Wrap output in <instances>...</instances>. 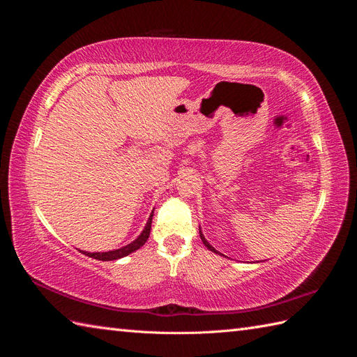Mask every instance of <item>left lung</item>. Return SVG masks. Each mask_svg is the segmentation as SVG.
<instances>
[{
    "label": "left lung",
    "mask_w": 357,
    "mask_h": 357,
    "mask_svg": "<svg viewBox=\"0 0 357 357\" xmlns=\"http://www.w3.org/2000/svg\"><path fill=\"white\" fill-rule=\"evenodd\" d=\"M199 236H201V240H202V243L205 244V247H207V248H208V250H211V252H214V253H219L218 250H215V248H214L213 245H210V244H208V241H207V240H205V236H204V235L201 234V231H199ZM219 255H220V253H219Z\"/></svg>",
    "instance_id": "1"
}]
</instances>
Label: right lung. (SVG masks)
Returning <instances> with one entry per match:
<instances>
[{
  "instance_id": "add662e5",
  "label": "right lung",
  "mask_w": 357,
  "mask_h": 357,
  "mask_svg": "<svg viewBox=\"0 0 357 357\" xmlns=\"http://www.w3.org/2000/svg\"><path fill=\"white\" fill-rule=\"evenodd\" d=\"M152 218H153V213L150 214V218L146 223V228L144 231L142 232V235L138 236V238L135 241H132L131 244H128L122 248H117V250H112V252H102V253H88V252H83L86 256L89 257H93V259H98V261H116V259H121V257H125L128 256L129 253H132L135 250H138L139 247H143L149 238L150 235V228H152Z\"/></svg>"
}]
</instances>
